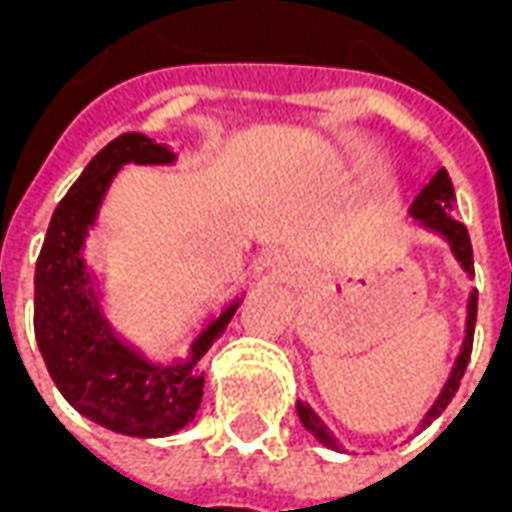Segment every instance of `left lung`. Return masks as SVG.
Here are the masks:
<instances>
[{
    "instance_id": "1",
    "label": "left lung",
    "mask_w": 512,
    "mask_h": 512,
    "mask_svg": "<svg viewBox=\"0 0 512 512\" xmlns=\"http://www.w3.org/2000/svg\"><path fill=\"white\" fill-rule=\"evenodd\" d=\"M452 205H455V191H452V180L447 175V169L441 167L425 189L419 191L417 200L411 202V208L408 213L419 219L422 227H428L433 233H439L447 238V244H450L452 255L455 260L461 263V268L474 277V260H472V241H469V233H466V227H463L458 219H452ZM474 321H477V293L469 296V315H466V337H463V345H461V354L455 359V367H452L450 378H447V384L441 389V395L436 397V403L430 406V411L425 414V419L419 422V428H425L430 425L433 419L439 417L441 411L447 408V403L452 400V395L458 392V386H461V378L466 373V365H469V356H472V340H474ZM296 411H299V419L304 428L310 430L315 439L326 444V447H332V450H340V444L334 439L329 428L323 425L318 414L312 411L307 403H296Z\"/></svg>"
}]
</instances>
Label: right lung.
I'll list each match as a JSON object with an SVG mask.
<instances>
[{
    "mask_svg": "<svg viewBox=\"0 0 512 512\" xmlns=\"http://www.w3.org/2000/svg\"><path fill=\"white\" fill-rule=\"evenodd\" d=\"M175 153L145 134H120L95 153L54 208L35 263V340L51 381L79 414L104 428L158 439L186 428L202 400L197 362L211 351L238 301L211 321L178 365H156L128 348L106 323L82 246L101 200L123 164H172Z\"/></svg>",
    "mask_w": 512,
    "mask_h": 512,
    "instance_id": "right-lung-1",
    "label": "right lung"
}]
</instances>
